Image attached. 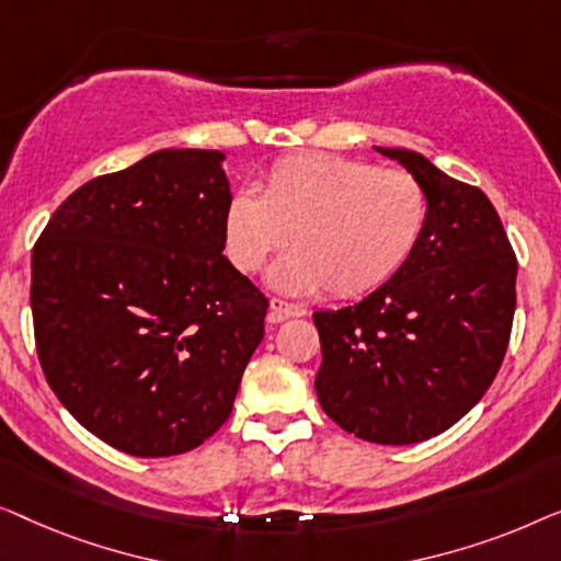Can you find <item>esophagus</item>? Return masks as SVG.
<instances>
[{"mask_svg":"<svg viewBox=\"0 0 561 561\" xmlns=\"http://www.w3.org/2000/svg\"><path fill=\"white\" fill-rule=\"evenodd\" d=\"M307 314V307L302 302H289V299L274 297L270 305V322H282L284 318H302Z\"/></svg>","mask_w":561,"mask_h":561,"instance_id":"esophagus-1","label":"esophagus"}]
</instances>
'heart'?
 <instances>
[{"label":"heart","instance_id":"b5f03b06","mask_svg":"<svg viewBox=\"0 0 561 561\" xmlns=\"http://www.w3.org/2000/svg\"><path fill=\"white\" fill-rule=\"evenodd\" d=\"M427 216V191L412 172L341 154H291L272 164L259 195L228 198L224 249L236 270L254 274L289 236L295 254L272 272L279 289L360 297L404 270Z\"/></svg>","mask_w":561,"mask_h":561}]
</instances>
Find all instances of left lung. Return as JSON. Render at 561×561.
I'll list each match as a JSON object with an SVG mask.
<instances>
[{"mask_svg":"<svg viewBox=\"0 0 561 561\" xmlns=\"http://www.w3.org/2000/svg\"><path fill=\"white\" fill-rule=\"evenodd\" d=\"M427 191V228L397 277L343 310L312 314L320 407L351 435L414 445L483 399L506 356L516 312V254L476 185L409 149H378Z\"/></svg>","mask_w":561,"mask_h":561,"instance_id":"obj_1","label":"left lung"}]
</instances>
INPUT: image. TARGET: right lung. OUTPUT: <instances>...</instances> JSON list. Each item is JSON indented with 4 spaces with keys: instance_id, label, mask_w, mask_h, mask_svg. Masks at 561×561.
<instances>
[{
    "instance_id": "1",
    "label": "right lung",
    "mask_w": 561,
    "mask_h": 561,
    "mask_svg": "<svg viewBox=\"0 0 561 561\" xmlns=\"http://www.w3.org/2000/svg\"><path fill=\"white\" fill-rule=\"evenodd\" d=\"M216 149H162L70 193L33 249L37 358L60 404L134 457L203 445L270 299L224 256Z\"/></svg>"
}]
</instances>
